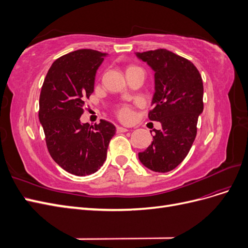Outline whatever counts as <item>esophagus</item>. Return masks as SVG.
Here are the masks:
<instances>
[{"mask_svg":"<svg viewBox=\"0 0 248 248\" xmlns=\"http://www.w3.org/2000/svg\"><path fill=\"white\" fill-rule=\"evenodd\" d=\"M116 130H117V132H118V133H121V132H126V131H128V129H127V128H124V127H121V126H117Z\"/></svg>","mask_w":248,"mask_h":248,"instance_id":"34e87169","label":"esophagus"}]
</instances>
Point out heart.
I'll return each mask as SVG.
<instances>
[{
    "label": "heart",
    "mask_w": 248,
    "mask_h": 248,
    "mask_svg": "<svg viewBox=\"0 0 248 248\" xmlns=\"http://www.w3.org/2000/svg\"><path fill=\"white\" fill-rule=\"evenodd\" d=\"M129 68H132V67H129ZM132 116H133L132 110L128 107H123L119 110V117H120V119L124 120V121H128V120H130L132 118Z\"/></svg>",
    "instance_id": "heart-1"
}]
</instances>
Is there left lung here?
Returning a JSON list of instances; mask_svg holds the SVG:
<instances>
[{"instance_id": "1", "label": "left lung", "mask_w": 248, "mask_h": 248, "mask_svg": "<svg viewBox=\"0 0 248 248\" xmlns=\"http://www.w3.org/2000/svg\"><path fill=\"white\" fill-rule=\"evenodd\" d=\"M136 55L155 72L149 119L162 126L161 130L153 129V141L139 153V159L149 170L167 172L184 160L197 137L198 119L204 109L202 77L190 61L168 49Z\"/></svg>"}]
</instances>
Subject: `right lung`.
<instances>
[{
	"label": "right lung",
	"instance_id": "1",
	"mask_svg": "<svg viewBox=\"0 0 248 248\" xmlns=\"http://www.w3.org/2000/svg\"><path fill=\"white\" fill-rule=\"evenodd\" d=\"M107 54L78 49L60 57L44 78L39 121L51 158L66 171L87 176L107 159L116 127L106 120L89 127L80 123L85 100L94 92L95 76Z\"/></svg>",
	"mask_w": 248,
	"mask_h": 248
}]
</instances>
